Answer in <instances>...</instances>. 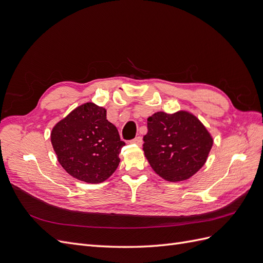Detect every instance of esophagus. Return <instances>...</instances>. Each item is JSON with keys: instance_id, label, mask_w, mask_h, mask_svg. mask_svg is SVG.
<instances>
[{"instance_id": "34e87169", "label": "esophagus", "mask_w": 263, "mask_h": 263, "mask_svg": "<svg viewBox=\"0 0 263 263\" xmlns=\"http://www.w3.org/2000/svg\"><path fill=\"white\" fill-rule=\"evenodd\" d=\"M132 142H133V144H135V145H137V146H141L142 145V138L140 136H137V137H135L132 140Z\"/></svg>"}]
</instances>
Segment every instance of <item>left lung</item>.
<instances>
[{
    "mask_svg": "<svg viewBox=\"0 0 263 263\" xmlns=\"http://www.w3.org/2000/svg\"><path fill=\"white\" fill-rule=\"evenodd\" d=\"M142 149L151 168L166 181L187 180L204 165L213 138L193 114L157 112L147 119Z\"/></svg>",
    "mask_w": 263,
    "mask_h": 263,
    "instance_id": "8db88e82",
    "label": "left lung"
}]
</instances>
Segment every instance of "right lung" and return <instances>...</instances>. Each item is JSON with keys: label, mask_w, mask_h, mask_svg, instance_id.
I'll list each match as a JSON object with an SVG mask.
<instances>
[{"label": "right lung", "mask_w": 263, "mask_h": 263, "mask_svg": "<svg viewBox=\"0 0 263 263\" xmlns=\"http://www.w3.org/2000/svg\"><path fill=\"white\" fill-rule=\"evenodd\" d=\"M50 138L62 168L86 183H101L112 176L125 146L116 127L106 119V109L91 102L55 124Z\"/></svg>", "instance_id": "right-lung-1"}]
</instances>
